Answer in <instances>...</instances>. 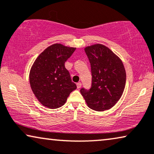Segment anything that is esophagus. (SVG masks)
<instances>
[{
  "label": "esophagus",
  "mask_w": 154,
  "mask_h": 154,
  "mask_svg": "<svg viewBox=\"0 0 154 154\" xmlns=\"http://www.w3.org/2000/svg\"><path fill=\"white\" fill-rule=\"evenodd\" d=\"M81 87H82V83L81 82H78L77 84V89H79V88H81Z\"/></svg>",
  "instance_id": "1"
}]
</instances>
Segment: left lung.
Masks as SVG:
<instances>
[{
  "label": "left lung",
  "mask_w": 154,
  "mask_h": 154,
  "mask_svg": "<svg viewBox=\"0 0 154 154\" xmlns=\"http://www.w3.org/2000/svg\"><path fill=\"white\" fill-rule=\"evenodd\" d=\"M91 64V87L80 92L92 110L103 111L111 108L119 101L126 83V72L122 60L102 44L85 48Z\"/></svg>",
  "instance_id": "1"
}]
</instances>
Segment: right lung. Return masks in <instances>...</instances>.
Wrapping results in <instances>:
<instances>
[{
    "instance_id": "obj_1",
    "label": "right lung",
    "mask_w": 154,
    "mask_h": 154,
    "mask_svg": "<svg viewBox=\"0 0 154 154\" xmlns=\"http://www.w3.org/2000/svg\"><path fill=\"white\" fill-rule=\"evenodd\" d=\"M76 48L55 44L34 61L29 72L31 88L43 106L55 109L64 105L69 94L77 89L65 63Z\"/></svg>"
}]
</instances>
